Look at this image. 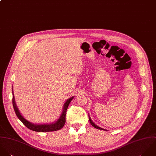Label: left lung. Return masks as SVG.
<instances>
[{
	"label": "left lung",
	"instance_id": "left-lung-1",
	"mask_svg": "<svg viewBox=\"0 0 156 156\" xmlns=\"http://www.w3.org/2000/svg\"><path fill=\"white\" fill-rule=\"evenodd\" d=\"M89 121H90V124L91 125L94 127V128H96V129H102V130H105V129H103V128H101V127H99V126H98V125H96V124H94V122L92 121V119H91V118H90V116H89Z\"/></svg>",
	"mask_w": 156,
	"mask_h": 156
}]
</instances>
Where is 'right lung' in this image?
<instances>
[{
    "label": "right lung",
    "mask_w": 156,
    "mask_h": 156,
    "mask_svg": "<svg viewBox=\"0 0 156 156\" xmlns=\"http://www.w3.org/2000/svg\"><path fill=\"white\" fill-rule=\"evenodd\" d=\"M12 105L14 107V110L15 111V113L18 117V118L22 121V122L25 125L27 128L29 129H31L32 131H37V132H48V131H57L60 129H62L63 126L65 124L66 122V114L67 112V107L69 106V103L70 101L72 100V99L74 98L71 97L69 99H68L66 102L64 104L63 106V110H62V115L58 120L53 123L51 124H34L31 122H29L28 120L24 118V117L20 114L19 110H18V108L15 102V99H14V96L13 94V91H12Z\"/></svg>",
    "instance_id": "add662e5"
}]
</instances>
